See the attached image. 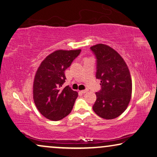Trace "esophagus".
<instances>
[{
	"mask_svg": "<svg viewBox=\"0 0 157 157\" xmlns=\"http://www.w3.org/2000/svg\"><path fill=\"white\" fill-rule=\"evenodd\" d=\"M88 91V89H85V90H81V93H82V94H86V93H87Z\"/></svg>",
	"mask_w": 157,
	"mask_h": 157,
	"instance_id": "34e87169",
	"label": "esophagus"
}]
</instances>
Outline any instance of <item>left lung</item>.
<instances>
[{
  "instance_id": "obj_1",
  "label": "left lung",
  "mask_w": 157,
  "mask_h": 157,
  "mask_svg": "<svg viewBox=\"0 0 157 157\" xmlns=\"http://www.w3.org/2000/svg\"><path fill=\"white\" fill-rule=\"evenodd\" d=\"M96 58V78L101 89L95 93L93 110L103 119L120 116L128 108L132 95L130 74L122 56L110 47L98 44L90 47Z\"/></svg>"
}]
</instances>
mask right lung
Segmentation results:
<instances>
[{"instance_id": "obj_1", "label": "right lung", "mask_w": 157, "mask_h": 157, "mask_svg": "<svg viewBox=\"0 0 157 157\" xmlns=\"http://www.w3.org/2000/svg\"><path fill=\"white\" fill-rule=\"evenodd\" d=\"M76 50H56L47 56L36 72L33 98L43 116L57 121L71 112L78 93L69 86L63 88L65 70L81 53Z\"/></svg>"}]
</instances>
